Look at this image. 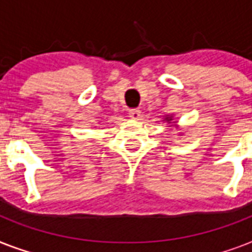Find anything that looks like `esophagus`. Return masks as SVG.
Wrapping results in <instances>:
<instances>
[{
    "mask_svg": "<svg viewBox=\"0 0 252 252\" xmlns=\"http://www.w3.org/2000/svg\"><path fill=\"white\" fill-rule=\"evenodd\" d=\"M129 118L134 119V120H140V118H141V110L140 108H132V110H129Z\"/></svg>",
    "mask_w": 252,
    "mask_h": 252,
    "instance_id": "obj_1",
    "label": "esophagus"
}]
</instances>
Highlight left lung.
I'll return each mask as SVG.
<instances>
[{
	"label": "left lung",
	"instance_id": "1",
	"mask_svg": "<svg viewBox=\"0 0 252 252\" xmlns=\"http://www.w3.org/2000/svg\"><path fill=\"white\" fill-rule=\"evenodd\" d=\"M165 120H166V122H171L172 116H168V115H167V116H166V118H165Z\"/></svg>",
	"mask_w": 252,
	"mask_h": 252
}]
</instances>
